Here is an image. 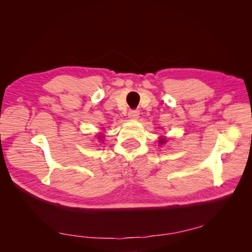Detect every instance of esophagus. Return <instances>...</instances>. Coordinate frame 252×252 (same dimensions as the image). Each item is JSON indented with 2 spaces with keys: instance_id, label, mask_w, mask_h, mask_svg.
Wrapping results in <instances>:
<instances>
[{
  "instance_id": "obj_1",
  "label": "esophagus",
  "mask_w": 252,
  "mask_h": 252,
  "mask_svg": "<svg viewBox=\"0 0 252 252\" xmlns=\"http://www.w3.org/2000/svg\"><path fill=\"white\" fill-rule=\"evenodd\" d=\"M140 116V111L139 110H130L128 112V117L132 119V120H136Z\"/></svg>"
}]
</instances>
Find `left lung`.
I'll list each match as a JSON object with an SVG mask.
<instances>
[{
  "mask_svg": "<svg viewBox=\"0 0 252 252\" xmlns=\"http://www.w3.org/2000/svg\"><path fill=\"white\" fill-rule=\"evenodd\" d=\"M164 142H165V140H164V139H161V140H159V143H162V144H163Z\"/></svg>",
  "mask_w": 252,
  "mask_h": 252,
  "instance_id": "1",
  "label": "left lung"
}]
</instances>
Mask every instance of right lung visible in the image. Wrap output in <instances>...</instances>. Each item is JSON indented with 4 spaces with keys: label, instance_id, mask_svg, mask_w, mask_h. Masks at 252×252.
I'll list each match as a JSON object with an SVG mask.
<instances>
[{
    "label": "right lung",
    "instance_id": "right-lung-1",
    "mask_svg": "<svg viewBox=\"0 0 252 252\" xmlns=\"http://www.w3.org/2000/svg\"><path fill=\"white\" fill-rule=\"evenodd\" d=\"M101 138H102V136H100V139H101Z\"/></svg>",
    "mask_w": 252,
    "mask_h": 252
}]
</instances>
